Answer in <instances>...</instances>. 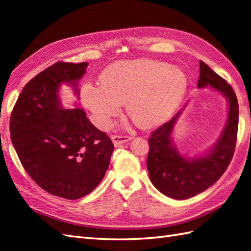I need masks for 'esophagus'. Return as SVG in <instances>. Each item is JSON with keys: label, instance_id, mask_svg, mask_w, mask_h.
Instances as JSON below:
<instances>
[{"label": "esophagus", "instance_id": "obj_1", "mask_svg": "<svg viewBox=\"0 0 251 251\" xmlns=\"http://www.w3.org/2000/svg\"><path fill=\"white\" fill-rule=\"evenodd\" d=\"M131 139H132L131 137H127V136H112L111 137V140L113 142L114 147H119L122 145V143L130 141Z\"/></svg>", "mask_w": 251, "mask_h": 251}]
</instances>
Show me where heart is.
I'll use <instances>...</instances> for the list:
<instances>
[{"mask_svg":"<svg viewBox=\"0 0 251 251\" xmlns=\"http://www.w3.org/2000/svg\"><path fill=\"white\" fill-rule=\"evenodd\" d=\"M189 86L183 70L156 59L120 61L105 68L100 84L85 82L79 98L94 124L109 129L126 103L137 125L151 128L166 123L182 102Z\"/></svg>","mask_w":251,"mask_h":251,"instance_id":"heart-1","label":"heart"}]
</instances>
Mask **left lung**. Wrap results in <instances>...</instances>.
I'll return each mask as SVG.
<instances>
[{"instance_id": "obj_1", "label": "left lung", "mask_w": 251, "mask_h": 251, "mask_svg": "<svg viewBox=\"0 0 251 251\" xmlns=\"http://www.w3.org/2000/svg\"><path fill=\"white\" fill-rule=\"evenodd\" d=\"M197 87L215 90L227 102L226 122L211 148L194 157L180 153L173 134L184 108L149 138L147 167L151 182L161 193L175 200L190 199L216 183L230 164L236 145L238 102L233 88L202 61Z\"/></svg>"}]
</instances>
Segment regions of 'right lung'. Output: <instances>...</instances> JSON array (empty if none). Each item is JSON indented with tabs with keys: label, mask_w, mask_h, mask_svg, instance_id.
<instances>
[{
	"label": "right lung",
	"mask_w": 251,
	"mask_h": 251,
	"mask_svg": "<svg viewBox=\"0 0 251 251\" xmlns=\"http://www.w3.org/2000/svg\"><path fill=\"white\" fill-rule=\"evenodd\" d=\"M87 62H57L24 87L10 116V139L25 172L49 193L67 200L89 194L108 169L114 146L83 109L62 105L68 85L78 98Z\"/></svg>",
	"instance_id": "1"
}]
</instances>
